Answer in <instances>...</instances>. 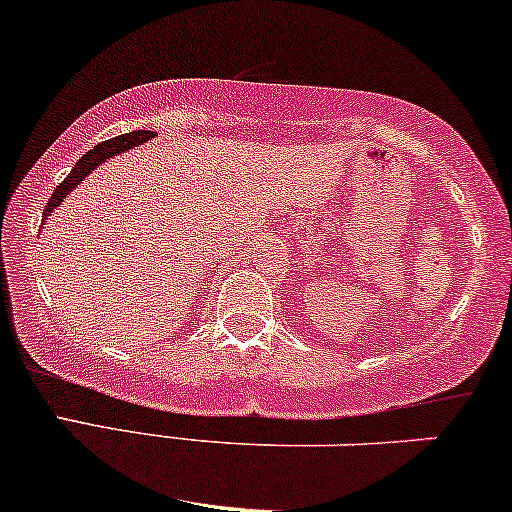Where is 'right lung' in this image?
Wrapping results in <instances>:
<instances>
[{
  "label": "right lung",
  "instance_id": "obj_1",
  "mask_svg": "<svg viewBox=\"0 0 512 512\" xmlns=\"http://www.w3.org/2000/svg\"><path fill=\"white\" fill-rule=\"evenodd\" d=\"M152 136H155V131H143V129H138V131H131V134H122V136H117V138H110V141H103V143L94 145V150L86 152V155H84L82 159H79L75 167H72L68 178H65L63 183H58V188L53 190L49 204H46V209H44V218L49 216L51 211L56 209L58 204L63 202L65 195H68L70 190H75L77 185L82 183L84 178L89 176L91 171H94V169L98 167V164H103L105 159L119 155V152L134 148V145H141V143H145V141H150ZM44 218H42V221H44Z\"/></svg>",
  "mask_w": 512,
  "mask_h": 512
}]
</instances>
